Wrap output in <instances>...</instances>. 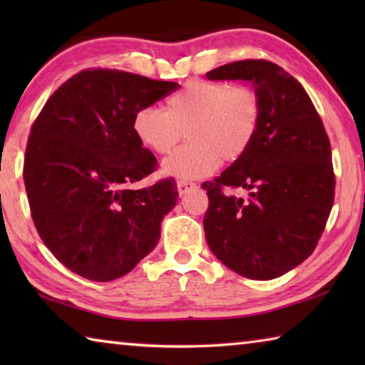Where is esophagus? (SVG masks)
<instances>
[{
    "label": "esophagus",
    "instance_id": "34e87169",
    "mask_svg": "<svg viewBox=\"0 0 365 365\" xmlns=\"http://www.w3.org/2000/svg\"><path fill=\"white\" fill-rule=\"evenodd\" d=\"M177 188H178V195L183 196V195H187L190 190H195L196 188V183L188 182V180H178L177 182Z\"/></svg>",
    "mask_w": 365,
    "mask_h": 365
}]
</instances>
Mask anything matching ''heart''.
Segmentation results:
<instances>
[{"instance_id": "obj_1", "label": "heart", "mask_w": 365, "mask_h": 365, "mask_svg": "<svg viewBox=\"0 0 365 365\" xmlns=\"http://www.w3.org/2000/svg\"><path fill=\"white\" fill-rule=\"evenodd\" d=\"M261 120V100L250 85L190 80L165 101V110L140 108L133 132L156 154L174 150L185 132L190 143L164 160L163 170L182 180L206 177L220 159L235 163L250 150Z\"/></svg>"}]
</instances>
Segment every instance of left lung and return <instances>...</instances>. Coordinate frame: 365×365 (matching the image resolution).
Instances as JSON below:
<instances>
[{
  "label": "left lung",
  "instance_id": "obj_1",
  "mask_svg": "<svg viewBox=\"0 0 365 365\" xmlns=\"http://www.w3.org/2000/svg\"><path fill=\"white\" fill-rule=\"evenodd\" d=\"M246 80L261 100L255 140L207 191L205 233L228 269L272 280L312 255L335 200L331 148L322 119L302 85L270 61L245 59L206 73ZM243 187L248 197H235Z\"/></svg>",
  "mask_w": 365,
  "mask_h": 365
}]
</instances>
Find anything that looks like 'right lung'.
I'll return each mask as SVG.
<instances>
[{"mask_svg": "<svg viewBox=\"0 0 365 365\" xmlns=\"http://www.w3.org/2000/svg\"><path fill=\"white\" fill-rule=\"evenodd\" d=\"M178 86L86 69L61 85L35 119L24 159L30 214L46 248L73 274L115 280L158 245L177 183L130 188L158 169L133 132V115Z\"/></svg>", "mask_w": 365, "mask_h": 365, "instance_id": "right-lung-1", "label": "right lung"}]
</instances>
